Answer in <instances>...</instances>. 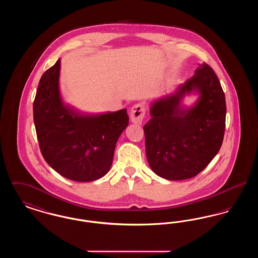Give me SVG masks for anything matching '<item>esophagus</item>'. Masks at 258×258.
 <instances>
[{"mask_svg": "<svg viewBox=\"0 0 258 258\" xmlns=\"http://www.w3.org/2000/svg\"><path fill=\"white\" fill-rule=\"evenodd\" d=\"M145 113H146V108L142 103L135 104L133 106L131 113H130L132 122L137 123V124H141L143 122L144 117H145Z\"/></svg>", "mask_w": 258, "mask_h": 258, "instance_id": "esophagus-1", "label": "esophagus"}]
</instances>
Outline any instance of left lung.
Here are the masks:
<instances>
[{"label":"left lung","instance_id":"1","mask_svg":"<svg viewBox=\"0 0 258 258\" xmlns=\"http://www.w3.org/2000/svg\"><path fill=\"white\" fill-rule=\"evenodd\" d=\"M196 90L197 103L180 105L185 93ZM152 118L144 125L148 162L161 178L178 181L197 176L220 151L225 130V96L219 78L207 63L171 96L151 105Z\"/></svg>","mask_w":258,"mask_h":258}]
</instances>
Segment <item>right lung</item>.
Instances as JSON below:
<instances>
[{
  "mask_svg": "<svg viewBox=\"0 0 258 258\" xmlns=\"http://www.w3.org/2000/svg\"><path fill=\"white\" fill-rule=\"evenodd\" d=\"M59 59L42 74L34 100V122L40 152L67 179L92 182L110 169L118 138L128 124L126 109L83 115L62 103Z\"/></svg>",
  "mask_w": 258,
  "mask_h": 258,
  "instance_id": "obj_1",
  "label": "right lung"
}]
</instances>
